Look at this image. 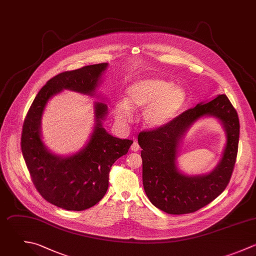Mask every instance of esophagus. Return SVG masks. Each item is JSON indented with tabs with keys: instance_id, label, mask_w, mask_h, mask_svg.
<instances>
[{
	"instance_id": "34e87169",
	"label": "esophagus",
	"mask_w": 256,
	"mask_h": 256,
	"mask_svg": "<svg viewBox=\"0 0 256 256\" xmlns=\"http://www.w3.org/2000/svg\"><path fill=\"white\" fill-rule=\"evenodd\" d=\"M130 150H132V152H138V150H140V146H138V144L136 140H134V142H132V146H130Z\"/></svg>"
}]
</instances>
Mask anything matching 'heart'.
<instances>
[{
	"instance_id": "obj_1",
	"label": "heart",
	"mask_w": 256,
	"mask_h": 256,
	"mask_svg": "<svg viewBox=\"0 0 256 256\" xmlns=\"http://www.w3.org/2000/svg\"><path fill=\"white\" fill-rule=\"evenodd\" d=\"M186 102V92L182 88L158 78H142L128 86V98L116 102L114 114L120 122H128L132 118V108H144V124L160 128L180 112Z\"/></svg>"
}]
</instances>
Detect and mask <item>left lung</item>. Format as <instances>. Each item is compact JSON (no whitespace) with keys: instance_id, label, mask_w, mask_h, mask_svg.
<instances>
[{"instance_id":"8db88e82","label":"left lung","mask_w":256,"mask_h":256,"mask_svg":"<svg viewBox=\"0 0 256 256\" xmlns=\"http://www.w3.org/2000/svg\"><path fill=\"white\" fill-rule=\"evenodd\" d=\"M214 116L227 134V144L219 164L208 175L188 176L176 166L179 144L198 119ZM240 140L238 112L226 94L198 104L156 130L140 132L142 184L150 202L170 214L194 212L216 200L228 186L236 160Z\"/></svg>"}]
</instances>
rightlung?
<instances>
[{
	"mask_svg": "<svg viewBox=\"0 0 256 256\" xmlns=\"http://www.w3.org/2000/svg\"><path fill=\"white\" fill-rule=\"evenodd\" d=\"M108 66V62L86 66L52 78L38 92L24 120L20 148L32 180L46 202L66 210H88L104 196L112 166L128 154L134 142L106 132L102 120L108 106L96 102V124L86 146L74 154L56 156L42 140V114L48 100L62 90L94 96Z\"/></svg>",
	"mask_w": 256,
	"mask_h": 256,
	"instance_id": "add662e5",
	"label": "right lung"
}]
</instances>
